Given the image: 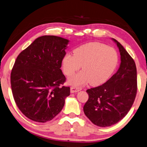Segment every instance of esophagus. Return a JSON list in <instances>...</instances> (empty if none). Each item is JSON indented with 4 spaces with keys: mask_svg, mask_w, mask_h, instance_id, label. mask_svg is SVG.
I'll list each match as a JSON object with an SVG mask.
<instances>
[{
    "mask_svg": "<svg viewBox=\"0 0 147 147\" xmlns=\"http://www.w3.org/2000/svg\"><path fill=\"white\" fill-rule=\"evenodd\" d=\"M82 90V88H76V87H71V93H76L79 91Z\"/></svg>",
    "mask_w": 147,
    "mask_h": 147,
    "instance_id": "34e87169",
    "label": "esophagus"
}]
</instances>
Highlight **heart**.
Segmentation results:
<instances>
[{"instance_id":"1","label":"heart","mask_w":147,"mask_h":147,"mask_svg":"<svg viewBox=\"0 0 147 147\" xmlns=\"http://www.w3.org/2000/svg\"><path fill=\"white\" fill-rule=\"evenodd\" d=\"M118 55L115 49L99 42H88L78 46L73 53L63 57L62 68L66 75H71L82 65V71L68 78V84L80 86L90 82L98 86L108 80L116 69Z\"/></svg>"}]
</instances>
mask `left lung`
Masks as SVG:
<instances>
[{
  "instance_id": "left-lung-1",
  "label": "left lung",
  "mask_w": 147,
  "mask_h": 147,
  "mask_svg": "<svg viewBox=\"0 0 147 147\" xmlns=\"http://www.w3.org/2000/svg\"><path fill=\"white\" fill-rule=\"evenodd\" d=\"M111 39L119 49V69L103 85L86 91L89 98L83 108L91 122L99 127L111 126L122 120L131 109L137 94L135 61L122 44Z\"/></svg>"
}]
</instances>
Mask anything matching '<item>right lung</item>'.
I'll use <instances>...</instances> for the list:
<instances>
[{"label":"right lung","mask_w":147,"mask_h":147,"mask_svg":"<svg viewBox=\"0 0 147 147\" xmlns=\"http://www.w3.org/2000/svg\"><path fill=\"white\" fill-rule=\"evenodd\" d=\"M69 42L62 37L42 36L16 59L10 76L11 91L18 108L29 119L46 122L63 108L70 88L59 86L66 80L60 68Z\"/></svg>","instance_id":"right-lung-1"}]
</instances>
